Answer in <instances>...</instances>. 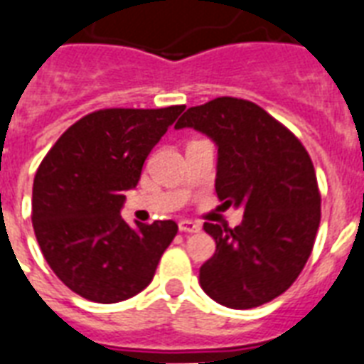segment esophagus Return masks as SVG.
I'll return each instance as SVG.
<instances>
[{
	"label": "esophagus",
	"mask_w": 364,
	"mask_h": 364,
	"mask_svg": "<svg viewBox=\"0 0 364 364\" xmlns=\"http://www.w3.org/2000/svg\"><path fill=\"white\" fill-rule=\"evenodd\" d=\"M179 231L181 232H198L200 231V225L194 223V221H188V219H181L179 221Z\"/></svg>",
	"instance_id": "1"
}]
</instances>
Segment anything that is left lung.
Wrapping results in <instances>:
<instances>
[{"instance_id":"1","label":"left lung","mask_w":364,"mask_h":364,"mask_svg":"<svg viewBox=\"0 0 364 364\" xmlns=\"http://www.w3.org/2000/svg\"><path fill=\"white\" fill-rule=\"evenodd\" d=\"M193 127L218 146L215 193L242 208L235 229L204 223L215 254L200 267L202 290L231 309H252L287 292L311 256L321 223L315 168L304 145L254 102L218 97L188 108Z\"/></svg>"}]
</instances>
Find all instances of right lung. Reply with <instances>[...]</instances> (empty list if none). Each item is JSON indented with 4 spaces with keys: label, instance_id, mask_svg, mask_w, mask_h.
<instances>
[{
    "label": "right lung",
    "instance_id": "obj_1",
    "mask_svg": "<svg viewBox=\"0 0 364 364\" xmlns=\"http://www.w3.org/2000/svg\"><path fill=\"white\" fill-rule=\"evenodd\" d=\"M185 107L105 108L83 116L36 171L32 223L41 254L72 292L116 304L151 284L176 221L127 225L124 193Z\"/></svg>",
    "mask_w": 364,
    "mask_h": 364
}]
</instances>
